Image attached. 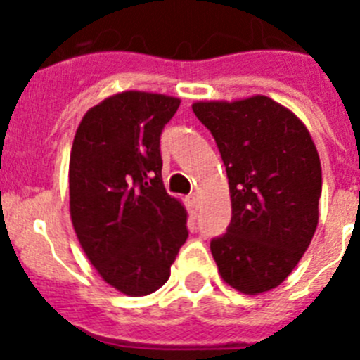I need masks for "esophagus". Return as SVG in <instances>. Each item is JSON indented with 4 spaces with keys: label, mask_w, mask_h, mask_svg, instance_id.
Here are the masks:
<instances>
[{
    "label": "esophagus",
    "mask_w": 360,
    "mask_h": 360,
    "mask_svg": "<svg viewBox=\"0 0 360 360\" xmlns=\"http://www.w3.org/2000/svg\"><path fill=\"white\" fill-rule=\"evenodd\" d=\"M188 205L192 206V208H195V210H198L199 206H201V195H199L198 192L190 193V198H188Z\"/></svg>",
    "instance_id": "1"
}]
</instances>
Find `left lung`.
Instances as JSON below:
<instances>
[{
  "label": "left lung",
  "instance_id": "1",
  "mask_svg": "<svg viewBox=\"0 0 360 360\" xmlns=\"http://www.w3.org/2000/svg\"><path fill=\"white\" fill-rule=\"evenodd\" d=\"M226 167L232 221L210 243L219 274L246 295L279 286L301 261L319 223L323 172L299 117L266 96L198 101Z\"/></svg>",
  "mask_w": 360,
  "mask_h": 360
}]
</instances>
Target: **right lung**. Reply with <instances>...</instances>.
<instances>
[{"instance_id":"obj_1","label":"right lung","mask_w":360,"mask_h":360,"mask_svg":"<svg viewBox=\"0 0 360 360\" xmlns=\"http://www.w3.org/2000/svg\"><path fill=\"white\" fill-rule=\"evenodd\" d=\"M179 103L165 94H114L83 115L74 137L72 224L103 281L124 295L161 288L188 237L183 202L162 184L159 150Z\"/></svg>"}]
</instances>
